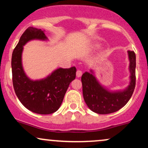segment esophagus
<instances>
[{"mask_svg":"<svg viewBox=\"0 0 148 148\" xmlns=\"http://www.w3.org/2000/svg\"><path fill=\"white\" fill-rule=\"evenodd\" d=\"M81 76H82V72H81V70L76 71V76H77L78 78H79V77H81Z\"/></svg>","mask_w":148,"mask_h":148,"instance_id":"34e87169","label":"esophagus"}]
</instances>
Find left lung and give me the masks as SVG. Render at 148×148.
<instances>
[{"label": "left lung", "instance_id": "1", "mask_svg": "<svg viewBox=\"0 0 148 148\" xmlns=\"http://www.w3.org/2000/svg\"><path fill=\"white\" fill-rule=\"evenodd\" d=\"M130 84L124 90L111 92L99 84L92 70L81 76L83 95L88 108L98 114H109L126 105L133 94L136 86V54L128 51Z\"/></svg>", "mask_w": 148, "mask_h": 148}]
</instances>
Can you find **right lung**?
I'll use <instances>...</instances> for the list:
<instances>
[{
  "instance_id": "obj_1",
  "label": "right lung",
  "mask_w": 148,
  "mask_h": 148,
  "mask_svg": "<svg viewBox=\"0 0 148 148\" xmlns=\"http://www.w3.org/2000/svg\"><path fill=\"white\" fill-rule=\"evenodd\" d=\"M33 40H47L41 29L28 27L22 34L12 56V72L14 92L25 108L38 114H51L58 111L69 85L75 79V67L58 68L45 79L33 81L25 75L21 62L23 47Z\"/></svg>"
}]
</instances>
